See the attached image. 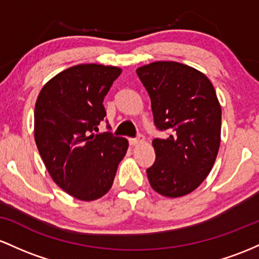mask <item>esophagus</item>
I'll return each instance as SVG.
<instances>
[{
    "label": "esophagus",
    "instance_id": "esophagus-1",
    "mask_svg": "<svg viewBox=\"0 0 259 259\" xmlns=\"http://www.w3.org/2000/svg\"><path fill=\"white\" fill-rule=\"evenodd\" d=\"M144 142V136L142 135H138L137 138H130V144L131 145H137V144H141Z\"/></svg>",
    "mask_w": 259,
    "mask_h": 259
}]
</instances>
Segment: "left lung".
Here are the masks:
<instances>
[{
	"label": "left lung",
	"mask_w": 259,
	"mask_h": 259,
	"mask_svg": "<svg viewBox=\"0 0 259 259\" xmlns=\"http://www.w3.org/2000/svg\"><path fill=\"white\" fill-rule=\"evenodd\" d=\"M152 101L154 124L168 133L155 138V161L147 175L154 191L176 198L204 181L220 145L222 107L207 75L190 66L158 61L137 68Z\"/></svg>",
	"instance_id": "8db88e82"
}]
</instances>
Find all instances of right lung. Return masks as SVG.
Here are the masks:
<instances>
[{
    "instance_id": "1",
    "label": "right lung",
    "mask_w": 259,
    "mask_h": 259,
    "mask_svg": "<svg viewBox=\"0 0 259 259\" xmlns=\"http://www.w3.org/2000/svg\"><path fill=\"white\" fill-rule=\"evenodd\" d=\"M121 68L77 65L44 85L35 104L34 137L52 180L80 200H94L111 188L128 142L98 132L106 116L103 101Z\"/></svg>"
}]
</instances>
